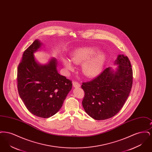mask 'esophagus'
<instances>
[{
	"instance_id": "esophagus-1",
	"label": "esophagus",
	"mask_w": 152,
	"mask_h": 152,
	"mask_svg": "<svg viewBox=\"0 0 152 152\" xmlns=\"http://www.w3.org/2000/svg\"><path fill=\"white\" fill-rule=\"evenodd\" d=\"M73 87L74 88H79L80 87V84L76 81H73Z\"/></svg>"
}]
</instances>
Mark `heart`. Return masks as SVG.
Here are the masks:
<instances>
[{"mask_svg":"<svg viewBox=\"0 0 152 152\" xmlns=\"http://www.w3.org/2000/svg\"><path fill=\"white\" fill-rule=\"evenodd\" d=\"M93 47H82L73 51L71 60L76 64H81L83 73L88 77H94L100 72L104 65L106 56L104 52ZM63 64L68 70H72L73 65L67 58L63 59Z\"/></svg>","mask_w":152,"mask_h":152,"instance_id":"heart-1","label":"heart"}]
</instances>
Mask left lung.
Returning <instances> with one entry per match:
<instances>
[{
	"label": "left lung",
	"mask_w": 152,
	"mask_h": 152,
	"mask_svg": "<svg viewBox=\"0 0 152 152\" xmlns=\"http://www.w3.org/2000/svg\"><path fill=\"white\" fill-rule=\"evenodd\" d=\"M116 69L106 68L96 78L83 83L85 96L83 107L96 120L111 118L120 110L130 94L133 71L127 56L119 55L114 63Z\"/></svg>",
	"instance_id": "obj_1"
}]
</instances>
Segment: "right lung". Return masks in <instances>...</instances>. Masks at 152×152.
Here are the masks:
<instances>
[{"label":"right lung","instance_id":"right-lung-1","mask_svg":"<svg viewBox=\"0 0 152 152\" xmlns=\"http://www.w3.org/2000/svg\"><path fill=\"white\" fill-rule=\"evenodd\" d=\"M43 43L38 39L24 52L18 68L19 94L26 108L35 116L48 118L61 108L72 89V81L58 71L56 58L41 64L34 53L42 49Z\"/></svg>","mask_w":152,"mask_h":152}]
</instances>
